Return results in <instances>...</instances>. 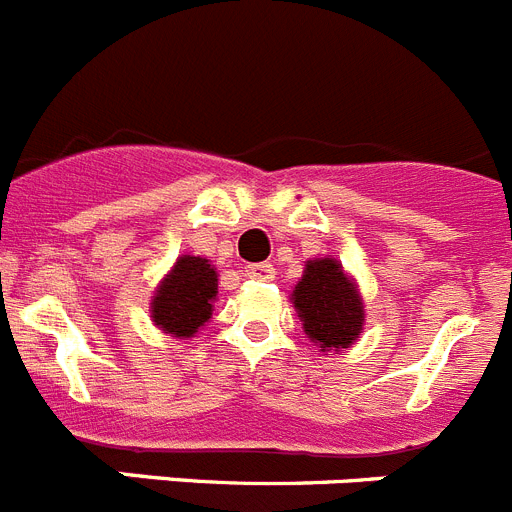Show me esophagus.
<instances>
[{"label": "esophagus", "instance_id": "34e87169", "mask_svg": "<svg viewBox=\"0 0 512 512\" xmlns=\"http://www.w3.org/2000/svg\"><path fill=\"white\" fill-rule=\"evenodd\" d=\"M245 275L252 280H273L275 278V267L270 262H257V265H247Z\"/></svg>", "mask_w": 512, "mask_h": 512}]
</instances>
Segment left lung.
I'll list each match as a JSON object with an SVG mask.
<instances>
[{
  "mask_svg": "<svg viewBox=\"0 0 512 512\" xmlns=\"http://www.w3.org/2000/svg\"><path fill=\"white\" fill-rule=\"evenodd\" d=\"M293 303L303 329L319 344L321 352L347 349L362 331L365 308L357 288L344 275L342 265L331 257L308 262L301 283L293 290Z\"/></svg>",
  "mask_w": 512,
  "mask_h": 512,
  "instance_id": "left-lung-1",
  "label": "left lung"
}]
</instances>
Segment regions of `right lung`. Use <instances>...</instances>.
Masks as SVG:
<instances>
[{
	"label": "right lung",
	"mask_w": 512,
	"mask_h": 512,
	"mask_svg": "<svg viewBox=\"0 0 512 512\" xmlns=\"http://www.w3.org/2000/svg\"><path fill=\"white\" fill-rule=\"evenodd\" d=\"M216 270L204 257L183 255L153 298V321L173 336H193L211 319Z\"/></svg>",
	"instance_id": "1"
}]
</instances>
